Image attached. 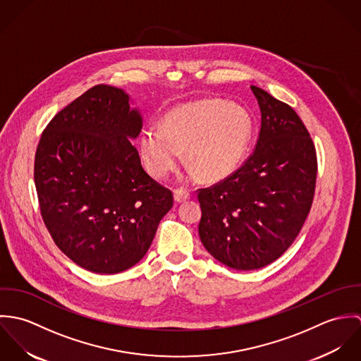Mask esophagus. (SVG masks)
<instances>
[{
    "label": "esophagus",
    "mask_w": 361,
    "mask_h": 361,
    "mask_svg": "<svg viewBox=\"0 0 361 361\" xmlns=\"http://www.w3.org/2000/svg\"><path fill=\"white\" fill-rule=\"evenodd\" d=\"M189 197H190L189 190H186V189H183V188H178V189H175V192H173V199H175L176 203H182V202L188 200Z\"/></svg>",
    "instance_id": "esophagus-1"
}]
</instances>
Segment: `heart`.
<instances>
[{"mask_svg":"<svg viewBox=\"0 0 361 361\" xmlns=\"http://www.w3.org/2000/svg\"><path fill=\"white\" fill-rule=\"evenodd\" d=\"M253 135L250 115L224 102H199L171 111L158 126L142 135V155L158 178L186 159L206 180L231 175L242 162Z\"/></svg>","mask_w":361,"mask_h":361,"instance_id":"b5f03b06","label":"heart"}]
</instances>
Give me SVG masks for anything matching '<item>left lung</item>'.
Returning a JSON list of instances; mask_svg holds the SVG:
<instances>
[{
  "label": "left lung",
  "mask_w": 361,
  "mask_h": 361,
  "mask_svg": "<svg viewBox=\"0 0 361 361\" xmlns=\"http://www.w3.org/2000/svg\"><path fill=\"white\" fill-rule=\"evenodd\" d=\"M261 112L257 143L225 179L199 189V235L207 252L242 271L281 257L299 235L314 199L317 154L295 109L252 86Z\"/></svg>",
  "instance_id": "1"
}]
</instances>
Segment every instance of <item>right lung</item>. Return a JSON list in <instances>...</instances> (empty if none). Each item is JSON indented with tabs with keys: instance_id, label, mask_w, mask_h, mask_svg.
<instances>
[{
	"instance_id": "1",
	"label": "right lung",
	"mask_w": 361,
	"mask_h": 361,
	"mask_svg": "<svg viewBox=\"0 0 361 361\" xmlns=\"http://www.w3.org/2000/svg\"><path fill=\"white\" fill-rule=\"evenodd\" d=\"M143 126L118 87L97 85L61 109L43 130L35 183L43 221L59 250L97 274L146 256L172 192L142 166L130 139Z\"/></svg>"
}]
</instances>
